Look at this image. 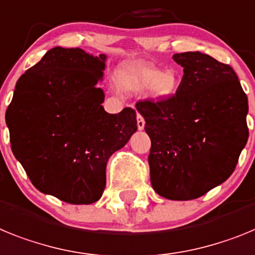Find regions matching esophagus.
Returning <instances> with one entry per match:
<instances>
[{"label": "esophagus", "instance_id": "obj_1", "mask_svg": "<svg viewBox=\"0 0 255 255\" xmlns=\"http://www.w3.org/2000/svg\"><path fill=\"white\" fill-rule=\"evenodd\" d=\"M143 127H145V119L142 118L141 114H137V128L141 130L143 129Z\"/></svg>", "mask_w": 255, "mask_h": 255}]
</instances>
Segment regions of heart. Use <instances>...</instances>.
Instances as JSON below:
<instances>
[{
	"instance_id": "b5f03b06",
	"label": "heart",
	"mask_w": 255,
	"mask_h": 255,
	"mask_svg": "<svg viewBox=\"0 0 255 255\" xmlns=\"http://www.w3.org/2000/svg\"><path fill=\"white\" fill-rule=\"evenodd\" d=\"M117 81L123 90L141 92L150 88L155 100H168L176 94L178 78L173 70L156 69L149 64L128 63L117 73Z\"/></svg>"
}]
</instances>
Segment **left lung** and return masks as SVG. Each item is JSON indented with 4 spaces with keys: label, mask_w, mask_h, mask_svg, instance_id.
I'll list each match as a JSON object with an SVG mask.
<instances>
[{
    "label": "left lung",
    "mask_w": 255,
    "mask_h": 255,
    "mask_svg": "<svg viewBox=\"0 0 255 255\" xmlns=\"http://www.w3.org/2000/svg\"><path fill=\"white\" fill-rule=\"evenodd\" d=\"M176 95L136 104L151 140L152 189L169 200H192L225 182L247 145L248 97L231 66L207 54L182 52Z\"/></svg>",
    "instance_id": "8db88e82"
}]
</instances>
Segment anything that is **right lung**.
<instances>
[{"instance_id": "right-lung-1", "label": "right lung", "mask_w": 255, "mask_h": 255, "mask_svg": "<svg viewBox=\"0 0 255 255\" xmlns=\"http://www.w3.org/2000/svg\"><path fill=\"white\" fill-rule=\"evenodd\" d=\"M106 56L54 47L15 86L6 110L12 154L35 189L69 204H92L106 185V163L136 132V112L104 110Z\"/></svg>"}]
</instances>
